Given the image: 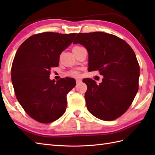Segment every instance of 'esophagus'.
I'll return each instance as SVG.
<instances>
[{
	"mask_svg": "<svg viewBox=\"0 0 155 155\" xmlns=\"http://www.w3.org/2000/svg\"><path fill=\"white\" fill-rule=\"evenodd\" d=\"M81 81H82V80L81 79V78H77V79H76V82H77V84L80 83Z\"/></svg>",
	"mask_w": 155,
	"mask_h": 155,
	"instance_id": "34e87169",
	"label": "esophagus"
}]
</instances>
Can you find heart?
<instances>
[{
    "label": "heart",
    "instance_id": "heart-1",
    "mask_svg": "<svg viewBox=\"0 0 155 155\" xmlns=\"http://www.w3.org/2000/svg\"><path fill=\"white\" fill-rule=\"evenodd\" d=\"M67 75L69 76V77H77V76L79 75V72L76 71H71L68 72Z\"/></svg>",
    "mask_w": 155,
    "mask_h": 155
}]
</instances>
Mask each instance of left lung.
<instances>
[{
    "label": "left lung",
    "instance_id": "left-lung-1",
    "mask_svg": "<svg viewBox=\"0 0 155 155\" xmlns=\"http://www.w3.org/2000/svg\"><path fill=\"white\" fill-rule=\"evenodd\" d=\"M87 48L88 71L103 75L97 84L84 78L88 110L101 120L117 119L129 108L139 90L140 67L129 45L117 36L103 32L78 33L73 41Z\"/></svg>",
    "mask_w": 155,
    "mask_h": 155
}]
</instances>
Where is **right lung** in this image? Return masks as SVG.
I'll use <instances>...</instances> for the list:
<instances>
[{"label": "right lung", "instance_id": "1", "mask_svg": "<svg viewBox=\"0 0 155 155\" xmlns=\"http://www.w3.org/2000/svg\"><path fill=\"white\" fill-rule=\"evenodd\" d=\"M76 35L36 34L23 42L16 52L11 68L16 97L26 113L39 123H52L65 113L67 95L75 87V80L67 77L56 82L49 76Z\"/></svg>", "mask_w": 155, "mask_h": 155}]
</instances>
